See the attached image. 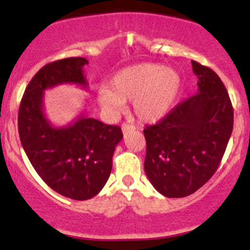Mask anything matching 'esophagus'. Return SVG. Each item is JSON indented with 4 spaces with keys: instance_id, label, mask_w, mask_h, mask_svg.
Returning <instances> with one entry per match:
<instances>
[{
    "instance_id": "34e87169",
    "label": "esophagus",
    "mask_w": 250,
    "mask_h": 250,
    "mask_svg": "<svg viewBox=\"0 0 250 250\" xmlns=\"http://www.w3.org/2000/svg\"><path fill=\"white\" fill-rule=\"evenodd\" d=\"M121 128H122V131H123V134H127V133H129V131L134 130V127H133V125H128V123H123Z\"/></svg>"
}]
</instances>
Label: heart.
<instances>
[{"label":"heart","mask_w":250,"mask_h":250,"mask_svg":"<svg viewBox=\"0 0 250 250\" xmlns=\"http://www.w3.org/2000/svg\"><path fill=\"white\" fill-rule=\"evenodd\" d=\"M181 89L182 76L176 69L160 63H139L117 71L109 81V89H100L97 99L110 113H119L123 102L133 101L137 119L155 123L170 113Z\"/></svg>","instance_id":"obj_1"}]
</instances>
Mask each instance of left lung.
I'll list each match as a JSON object with an SVG mask.
<instances>
[{
	"label": "left lung",
	"instance_id": "1",
	"mask_svg": "<svg viewBox=\"0 0 250 250\" xmlns=\"http://www.w3.org/2000/svg\"><path fill=\"white\" fill-rule=\"evenodd\" d=\"M199 90L145 128V170L159 193L185 197L208 182L233 131L234 111L217 74L191 61Z\"/></svg>",
	"mask_w": 250,
	"mask_h": 250
}]
</instances>
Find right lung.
<instances>
[{
    "label": "right lung",
    "instance_id": "obj_1",
    "mask_svg": "<svg viewBox=\"0 0 250 250\" xmlns=\"http://www.w3.org/2000/svg\"><path fill=\"white\" fill-rule=\"evenodd\" d=\"M84 57L59 60L42 67L25 88L19 110L22 147L36 173L56 193L73 200H89L104 187L113 154L122 140L119 125H108L85 115L67 127H53L43 113L45 89L62 83L87 88Z\"/></svg>",
    "mask_w": 250,
    "mask_h": 250
}]
</instances>
